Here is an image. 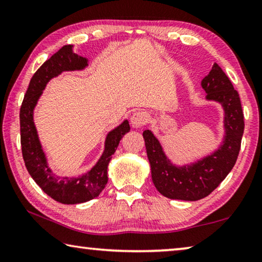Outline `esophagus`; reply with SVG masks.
I'll list each match as a JSON object with an SVG mask.
<instances>
[{
  "instance_id": "esophagus-1",
  "label": "esophagus",
  "mask_w": 262,
  "mask_h": 262,
  "mask_svg": "<svg viewBox=\"0 0 262 262\" xmlns=\"http://www.w3.org/2000/svg\"><path fill=\"white\" fill-rule=\"evenodd\" d=\"M147 122L148 114L145 112H142V111H140V112H135L130 118V125L133 128H136V129L142 128Z\"/></svg>"
}]
</instances>
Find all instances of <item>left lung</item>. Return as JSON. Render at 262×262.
Instances as JSON below:
<instances>
[{
  "label": "left lung",
  "mask_w": 262,
  "mask_h": 262,
  "mask_svg": "<svg viewBox=\"0 0 262 262\" xmlns=\"http://www.w3.org/2000/svg\"><path fill=\"white\" fill-rule=\"evenodd\" d=\"M206 100L221 104L224 111V136L215 151L193 163L176 165L166 156L161 142L151 130L143 132L155 187L173 200L198 201L219 186L236 164L244 133L241 98L231 81L217 63L201 81Z\"/></svg>",
  "instance_id": "left-lung-1"
}]
</instances>
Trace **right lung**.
<instances>
[{
    "label": "right lung",
    "mask_w": 262,
    "mask_h": 262,
    "mask_svg": "<svg viewBox=\"0 0 262 262\" xmlns=\"http://www.w3.org/2000/svg\"><path fill=\"white\" fill-rule=\"evenodd\" d=\"M73 45H66L53 54L31 78L28 91L20 106V144L25 166L30 176L48 196L63 205H76L98 196L107 184V167L117 150L119 142L129 132V122L123 120L108 132L104 143V151L98 161L85 173L78 177L56 176L48 164L46 154L39 140L34 125L33 112L38 100L52 78L63 72L83 70L89 60L74 53Z\"/></svg>",
    "instance_id": "add662e5"
}]
</instances>
